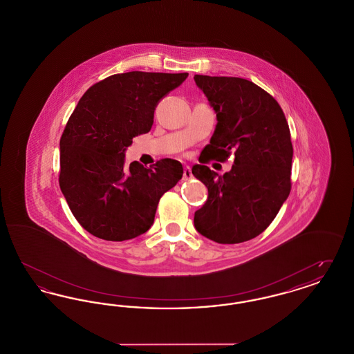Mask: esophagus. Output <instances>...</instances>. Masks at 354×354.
I'll return each instance as SVG.
<instances>
[{"mask_svg":"<svg viewBox=\"0 0 354 354\" xmlns=\"http://www.w3.org/2000/svg\"><path fill=\"white\" fill-rule=\"evenodd\" d=\"M192 178V172L188 166H185V172H183V180H189Z\"/></svg>","mask_w":354,"mask_h":354,"instance_id":"obj_1","label":"esophagus"}]
</instances>
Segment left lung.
<instances>
[{
	"mask_svg": "<svg viewBox=\"0 0 354 354\" xmlns=\"http://www.w3.org/2000/svg\"><path fill=\"white\" fill-rule=\"evenodd\" d=\"M218 118L215 133L192 174L208 188L195 212L199 234L219 244H237L267 230L290 192L293 147L286 115L266 90L237 77H194ZM234 165L219 176L209 160Z\"/></svg>",
	"mask_w": 354,
	"mask_h": 354,
	"instance_id": "8db88e82",
	"label": "left lung"
}]
</instances>
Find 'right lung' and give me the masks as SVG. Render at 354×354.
<instances>
[{"mask_svg": "<svg viewBox=\"0 0 354 354\" xmlns=\"http://www.w3.org/2000/svg\"><path fill=\"white\" fill-rule=\"evenodd\" d=\"M188 73L130 71L93 84L80 100L59 140V187L74 218L109 241L130 240L153 223L158 203L182 179L178 160L150 169L124 165V151L151 130L153 111Z\"/></svg>", "mask_w": 354, "mask_h": 354, "instance_id": "obj_1", "label": "right lung"}]
</instances>
